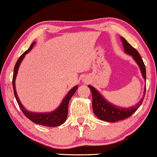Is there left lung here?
I'll return each instance as SVG.
<instances>
[{"label":"left lung","mask_w":157,"mask_h":157,"mask_svg":"<svg viewBox=\"0 0 157 157\" xmlns=\"http://www.w3.org/2000/svg\"><path fill=\"white\" fill-rule=\"evenodd\" d=\"M121 38L122 45H123L124 52L127 54L132 56L133 59L136 63L138 64L139 68L141 70V75L144 79L146 81L147 76H146V67L144 63L143 60L141 56L139 55L138 51L131 46L126 40L123 37ZM91 91L92 94V106L93 111L96 117L102 121L108 122H117L118 121L127 119L136 111L139 108L142 104V101L144 98L146 87L144 88V95L139 102H137L134 106L130 107H121L117 105L113 104L112 103L109 102L99 93L98 90H96L94 86L91 85L88 86Z\"/></svg>","instance_id":"obj_1"}]
</instances>
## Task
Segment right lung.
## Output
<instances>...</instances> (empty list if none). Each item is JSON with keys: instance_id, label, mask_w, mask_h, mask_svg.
Listing matches in <instances>:
<instances>
[{"instance_id": "obj_1", "label": "right lung", "mask_w": 157, "mask_h": 157, "mask_svg": "<svg viewBox=\"0 0 157 157\" xmlns=\"http://www.w3.org/2000/svg\"><path fill=\"white\" fill-rule=\"evenodd\" d=\"M35 44L36 42L32 43V44L31 45V46L29 47V48L28 49L27 51H25V52L19 57V59L16 62V65H15L13 76V88L14 95L15 97H16L17 102H18L19 107H20L22 112L24 113V115L28 118V119H29L31 121H33V123L39 124V125L48 126V127H56V126H59L60 125H61L62 124H63L64 122L66 121V118H67L68 116V103H69L70 99L71 98L73 95L75 94V92L76 91L77 89H78V86H76L72 88V89L68 92V94L65 96L63 99L62 100V101L61 104H60L59 106H58L55 110L51 111V112L38 113L33 112V111H30L29 110H27V109L23 106V104H21L20 100H19V98L16 90L15 81H16V76L17 74H18V71L21 63L25 58V56L33 48V47Z\"/></svg>"}]
</instances>
